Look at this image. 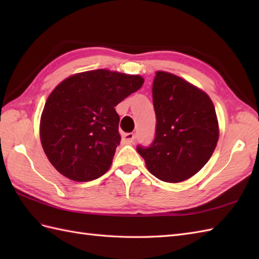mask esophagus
<instances>
[{"mask_svg":"<svg viewBox=\"0 0 259 259\" xmlns=\"http://www.w3.org/2000/svg\"><path fill=\"white\" fill-rule=\"evenodd\" d=\"M134 140H135V135L134 134H124L122 136L123 144H133Z\"/></svg>","mask_w":259,"mask_h":259,"instance_id":"34e87169","label":"esophagus"}]
</instances>
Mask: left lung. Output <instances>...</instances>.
I'll return each instance as SVG.
<instances>
[{
    "mask_svg": "<svg viewBox=\"0 0 259 259\" xmlns=\"http://www.w3.org/2000/svg\"><path fill=\"white\" fill-rule=\"evenodd\" d=\"M156 136L138 146L148 170L166 183L189 179L205 166L217 146L219 129L207 93L179 76L158 71L152 84Z\"/></svg>",
    "mask_w": 259,
    "mask_h": 259,
    "instance_id": "left-lung-1",
    "label": "left lung"
}]
</instances>
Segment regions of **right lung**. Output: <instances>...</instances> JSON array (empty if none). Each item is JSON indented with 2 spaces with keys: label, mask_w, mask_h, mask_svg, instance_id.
Returning <instances> with one entry per match:
<instances>
[{
  "label": "right lung",
  "mask_w": 259,
  "mask_h": 259,
  "mask_svg": "<svg viewBox=\"0 0 259 259\" xmlns=\"http://www.w3.org/2000/svg\"><path fill=\"white\" fill-rule=\"evenodd\" d=\"M144 84L140 75L93 70L69 76L49 96L41 115V144L60 174L91 181L106 174L120 145L114 107Z\"/></svg>",
  "instance_id": "obj_1"
}]
</instances>
